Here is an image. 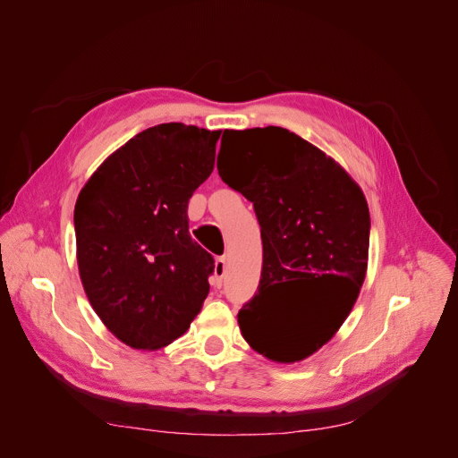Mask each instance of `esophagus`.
Masks as SVG:
<instances>
[{"mask_svg":"<svg viewBox=\"0 0 458 458\" xmlns=\"http://www.w3.org/2000/svg\"><path fill=\"white\" fill-rule=\"evenodd\" d=\"M225 273H226V258L219 256L215 259V273H213V284L215 285H223Z\"/></svg>","mask_w":458,"mask_h":458,"instance_id":"esophagus-1","label":"esophagus"}]
</instances>
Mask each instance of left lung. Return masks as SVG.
Listing matches in <instances>:
<instances>
[{"label":"left lung","instance_id":"1","mask_svg":"<svg viewBox=\"0 0 458 458\" xmlns=\"http://www.w3.org/2000/svg\"><path fill=\"white\" fill-rule=\"evenodd\" d=\"M233 161L219 176L252 202L261 228L258 293L237 314L247 344L299 362L338 332L368 271L369 209L344 168L278 126L225 130ZM300 287L290 288L289 285Z\"/></svg>","mask_w":458,"mask_h":458}]
</instances>
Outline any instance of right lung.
<instances>
[{
  "mask_svg": "<svg viewBox=\"0 0 458 458\" xmlns=\"http://www.w3.org/2000/svg\"><path fill=\"white\" fill-rule=\"evenodd\" d=\"M221 131L182 123L144 130L111 154L76 209L83 290L120 342L154 351L197 318L213 256L189 233L187 204L215 165Z\"/></svg>",
  "mask_w": 458,
  "mask_h": 458,
  "instance_id": "add662e5",
  "label": "right lung"
}]
</instances>
